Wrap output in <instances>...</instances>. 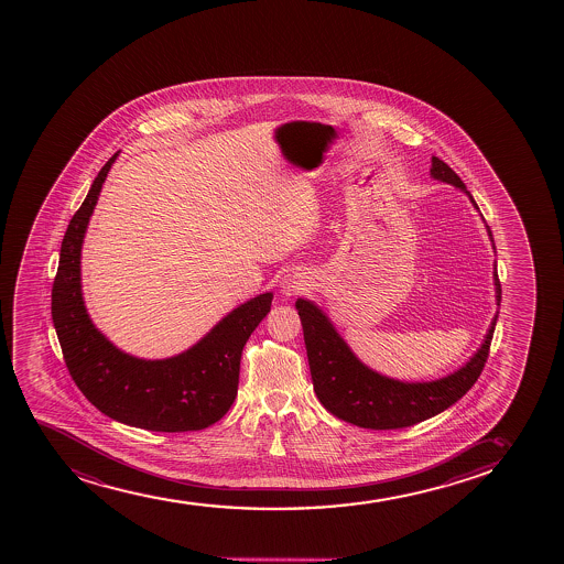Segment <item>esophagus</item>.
<instances>
[{
	"label": "esophagus",
	"instance_id": "34e87169",
	"mask_svg": "<svg viewBox=\"0 0 564 564\" xmlns=\"http://www.w3.org/2000/svg\"><path fill=\"white\" fill-rule=\"evenodd\" d=\"M299 285H301V282H297L295 276H293V279L292 276H288V279L282 280V288H284V292H297Z\"/></svg>",
	"mask_w": 564,
	"mask_h": 564
}]
</instances>
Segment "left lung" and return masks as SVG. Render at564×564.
I'll return each instance as SVG.
<instances>
[{
    "instance_id": "1",
    "label": "left lung",
    "mask_w": 564,
    "mask_h": 564,
    "mask_svg": "<svg viewBox=\"0 0 564 564\" xmlns=\"http://www.w3.org/2000/svg\"><path fill=\"white\" fill-rule=\"evenodd\" d=\"M431 176L434 181L446 182L465 192L474 208H478L470 192H466L465 182L460 181L454 169L436 155L431 160ZM486 227L495 250L491 229L489 226ZM492 282L497 306H500L502 292L497 265L492 271ZM295 308L303 324L306 356L317 399L324 404L325 410L337 415L338 420L375 431L410 427L441 414L459 401L460 397L473 388L484 370L495 325L499 319L497 312L478 351L455 372L431 382H402L367 367L338 335L327 314L312 301L299 297L295 301Z\"/></svg>"
}]
</instances>
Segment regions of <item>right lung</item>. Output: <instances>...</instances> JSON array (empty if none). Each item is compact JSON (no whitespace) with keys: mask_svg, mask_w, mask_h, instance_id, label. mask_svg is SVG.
Instances as JSON below:
<instances>
[{"mask_svg":"<svg viewBox=\"0 0 564 564\" xmlns=\"http://www.w3.org/2000/svg\"><path fill=\"white\" fill-rule=\"evenodd\" d=\"M117 158L118 152L91 182L62 240L52 285L54 329L69 375L99 412L155 433L202 431L231 409L239 388L240 354L271 312L272 293H261L234 308L178 356L143 359L110 343L86 311L80 252L99 192Z\"/></svg>","mask_w":564,"mask_h":564,"instance_id":"right-lung-1","label":"right lung"}]
</instances>
